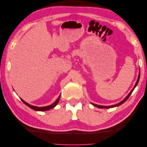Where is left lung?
Segmentation results:
<instances>
[{"label": "left lung", "instance_id": "obj_1", "mask_svg": "<svg viewBox=\"0 0 147 147\" xmlns=\"http://www.w3.org/2000/svg\"><path fill=\"white\" fill-rule=\"evenodd\" d=\"M139 78H140V70H139V76H138V80H137V81H136V85H135V86H134V88H133V89H132L131 90V92H129V94H128V95L126 96V98H124V99L123 100H122L121 102H119V103H117V104H115V105H109V106H103V105H97V104H95V103H92V104L94 105V106H95V107H98V108H102V109H103V108H105V109H109V108H113V107H117V106H119V105H122V103H124L125 102H126V101L128 99V98L129 97V96L131 95V94L132 93V92H133L134 91V90L135 89V88L136 87V86L138 85V83H139Z\"/></svg>", "mask_w": 147, "mask_h": 147}]
</instances>
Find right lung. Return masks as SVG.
Masks as SVG:
<instances>
[{"mask_svg": "<svg viewBox=\"0 0 147 147\" xmlns=\"http://www.w3.org/2000/svg\"><path fill=\"white\" fill-rule=\"evenodd\" d=\"M60 98H61V95H60L59 97H58L57 100L55 101V102L53 103H52V104H51V105H47V106H45V107L34 106V105H32L29 104V103H26L23 99H21V100H22V102L24 103H25V105H27L28 107H29L30 109H32L34 110V111H47V110H49V109H53V108H54L55 106H56V105L58 104V103H59V102Z\"/></svg>", "mask_w": 147, "mask_h": 147, "instance_id": "obj_1", "label": "right lung"}]
</instances>
